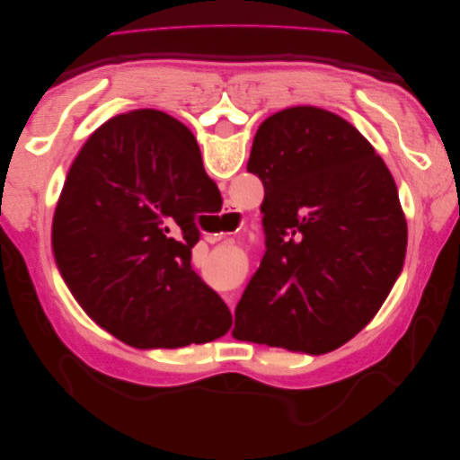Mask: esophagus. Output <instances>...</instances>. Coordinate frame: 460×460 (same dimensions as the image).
<instances>
[{"mask_svg":"<svg viewBox=\"0 0 460 460\" xmlns=\"http://www.w3.org/2000/svg\"><path fill=\"white\" fill-rule=\"evenodd\" d=\"M225 215H226V218H230V220H238L240 218V213L235 211V208H228V211H225ZM222 235L225 234H208L207 235V242H211V243H215V242H218ZM226 303H228V307L234 311V307H235V299H234V296H228L226 297Z\"/></svg>","mask_w":460,"mask_h":460,"instance_id":"1","label":"esophagus"}]
</instances>
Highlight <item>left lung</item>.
<instances>
[{"label": "left lung", "mask_w": 460, "mask_h": 460, "mask_svg": "<svg viewBox=\"0 0 460 460\" xmlns=\"http://www.w3.org/2000/svg\"><path fill=\"white\" fill-rule=\"evenodd\" d=\"M247 171L264 186L267 252L232 336L328 353L378 313L402 269L407 220L385 163L353 124L318 107L264 120Z\"/></svg>", "instance_id": "1"}]
</instances>
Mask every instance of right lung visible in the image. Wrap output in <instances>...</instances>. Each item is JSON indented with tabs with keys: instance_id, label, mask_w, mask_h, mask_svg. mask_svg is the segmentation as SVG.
<instances>
[{
	"instance_id": "obj_1",
	"label": "right lung",
	"mask_w": 460,
	"mask_h": 460,
	"mask_svg": "<svg viewBox=\"0 0 460 460\" xmlns=\"http://www.w3.org/2000/svg\"><path fill=\"white\" fill-rule=\"evenodd\" d=\"M218 188L182 122L117 115L80 149L53 215V255L97 324L132 347H186L230 330L226 303L191 269L196 218Z\"/></svg>"
}]
</instances>
